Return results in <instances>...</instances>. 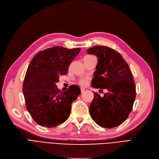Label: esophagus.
I'll use <instances>...</instances> for the list:
<instances>
[{"mask_svg":"<svg viewBox=\"0 0 159 159\" xmlns=\"http://www.w3.org/2000/svg\"><path fill=\"white\" fill-rule=\"evenodd\" d=\"M80 90H81V93H83L85 91V89H84V88H81V89H80Z\"/></svg>","mask_w":159,"mask_h":159,"instance_id":"1","label":"esophagus"}]
</instances>
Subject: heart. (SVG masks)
<instances>
[{
	"instance_id": "obj_1",
	"label": "heart",
	"mask_w": 159,
	"mask_h": 159,
	"mask_svg": "<svg viewBox=\"0 0 159 159\" xmlns=\"http://www.w3.org/2000/svg\"><path fill=\"white\" fill-rule=\"evenodd\" d=\"M86 83H87V81L86 79H83V80H80V84L81 85H85Z\"/></svg>"
}]
</instances>
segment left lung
<instances>
[{
    "mask_svg": "<svg viewBox=\"0 0 159 159\" xmlns=\"http://www.w3.org/2000/svg\"><path fill=\"white\" fill-rule=\"evenodd\" d=\"M86 53L98 57L92 86L107 90L103 97L94 93L90 116L102 127L118 126L129 116L135 99V85L129 66L118 52L106 46H94Z\"/></svg>",
    "mask_w": 159,
    "mask_h": 159,
    "instance_id": "8db88e82",
    "label": "left lung"
}]
</instances>
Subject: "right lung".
Masks as SVG:
<instances>
[{"instance_id":"1","label":"right lung","mask_w":159,"mask_h":159,"mask_svg":"<svg viewBox=\"0 0 159 159\" xmlns=\"http://www.w3.org/2000/svg\"><path fill=\"white\" fill-rule=\"evenodd\" d=\"M80 49L55 46L39 52L30 62L22 91L26 108L37 124L53 127L68 119L71 104L80 89L72 85L67 91L60 93L56 83L60 75L67 73L70 63Z\"/></svg>"}]
</instances>
